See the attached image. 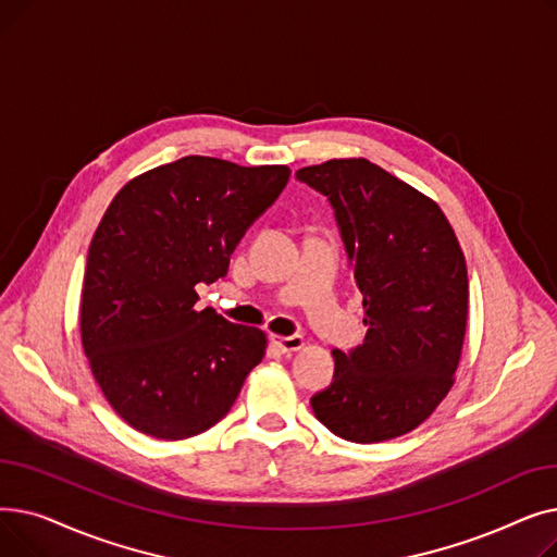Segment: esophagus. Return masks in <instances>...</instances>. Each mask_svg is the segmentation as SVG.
<instances>
[{
	"instance_id": "1",
	"label": "esophagus",
	"mask_w": 557,
	"mask_h": 557,
	"mask_svg": "<svg viewBox=\"0 0 557 557\" xmlns=\"http://www.w3.org/2000/svg\"><path fill=\"white\" fill-rule=\"evenodd\" d=\"M271 343L277 345L282 352H286V355L288 352H298V349L305 347V338L302 336H277V334H273Z\"/></svg>"
}]
</instances>
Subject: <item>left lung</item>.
<instances>
[{
	"label": "left lung",
	"mask_w": 557,
	"mask_h": 557,
	"mask_svg": "<svg viewBox=\"0 0 557 557\" xmlns=\"http://www.w3.org/2000/svg\"><path fill=\"white\" fill-rule=\"evenodd\" d=\"M327 196L363 296V345L334 349V382L315 418L349 443H384L420 426L454 386L470 284L437 202L366 158L296 171Z\"/></svg>",
	"instance_id": "8db88e82"
}]
</instances>
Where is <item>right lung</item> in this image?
I'll use <instances>...</instances> for the list:
<instances>
[{
    "instance_id": "1",
    "label": "right lung",
    "mask_w": 557,
    "mask_h": 557,
    "mask_svg": "<svg viewBox=\"0 0 557 557\" xmlns=\"http://www.w3.org/2000/svg\"><path fill=\"white\" fill-rule=\"evenodd\" d=\"M284 164L239 166L187 156L146 171L112 198L87 250L81 343L126 424L185 441L227 416L267 334L196 311V286L230 255L288 183Z\"/></svg>"
}]
</instances>
